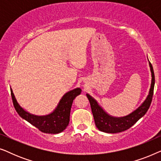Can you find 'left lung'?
I'll return each instance as SVG.
<instances>
[{"label": "left lung", "mask_w": 161, "mask_h": 161, "mask_svg": "<svg viewBox=\"0 0 161 161\" xmlns=\"http://www.w3.org/2000/svg\"><path fill=\"white\" fill-rule=\"evenodd\" d=\"M149 67H150L152 72V82L148 96L142 105L129 115L123 116V117H114V116H110L98 105L97 102L92 97L86 94L90 105H91L94 122L99 130L108 133H120V132L129 129L139 119L144 116L151 105L154 86H155V74H154L153 67L150 62H149Z\"/></svg>", "instance_id": "1"}]
</instances>
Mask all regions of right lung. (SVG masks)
Instances as JSON below:
<instances>
[{
    "mask_svg": "<svg viewBox=\"0 0 161 161\" xmlns=\"http://www.w3.org/2000/svg\"><path fill=\"white\" fill-rule=\"evenodd\" d=\"M81 93L80 88L68 92L61 99L60 102L53 112L46 116H36L25 111L17 102L16 98L11 89L13 104L17 114L22 118L45 133L56 134L62 132L68 126L72 102Z\"/></svg>",
    "mask_w": 161,
    "mask_h": 161,
    "instance_id": "obj_1",
    "label": "right lung"
}]
</instances>
